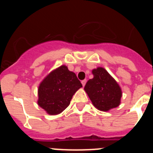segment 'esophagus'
Here are the masks:
<instances>
[{
    "instance_id": "1",
    "label": "esophagus",
    "mask_w": 153,
    "mask_h": 153,
    "mask_svg": "<svg viewBox=\"0 0 153 153\" xmlns=\"http://www.w3.org/2000/svg\"><path fill=\"white\" fill-rule=\"evenodd\" d=\"M81 83H82V85H83V86L86 85V79H83V80L81 81Z\"/></svg>"
}]
</instances>
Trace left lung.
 <instances>
[{"instance_id":"obj_1","label":"left lung","mask_w":153,"mask_h":153,"mask_svg":"<svg viewBox=\"0 0 153 153\" xmlns=\"http://www.w3.org/2000/svg\"><path fill=\"white\" fill-rule=\"evenodd\" d=\"M92 73L93 78L87 81L84 90L93 106L104 112L120 106L122 90L117 81L102 67H97Z\"/></svg>"}]
</instances>
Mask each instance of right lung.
Listing matches in <instances>:
<instances>
[{
    "label": "right lung",
    "instance_id": "1",
    "mask_svg": "<svg viewBox=\"0 0 153 153\" xmlns=\"http://www.w3.org/2000/svg\"><path fill=\"white\" fill-rule=\"evenodd\" d=\"M82 86L76 74L62 65L40 83L37 103L48 114H59L70 105L74 94Z\"/></svg>",
    "mask_w": 153,
    "mask_h": 153
}]
</instances>
